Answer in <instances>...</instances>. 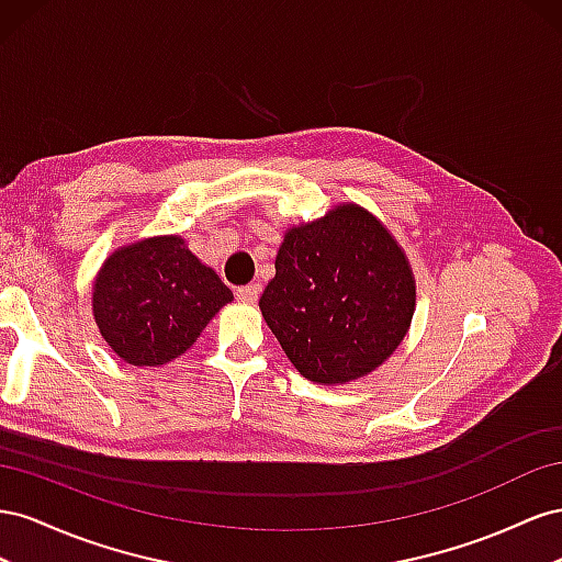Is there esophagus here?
Segmentation results:
<instances>
[{
	"instance_id": "1",
	"label": "esophagus",
	"mask_w": 562,
	"mask_h": 562,
	"mask_svg": "<svg viewBox=\"0 0 562 562\" xmlns=\"http://www.w3.org/2000/svg\"><path fill=\"white\" fill-rule=\"evenodd\" d=\"M235 296L243 303H256L261 296V284H247V286H237Z\"/></svg>"
}]
</instances>
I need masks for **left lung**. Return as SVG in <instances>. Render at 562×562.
Here are the masks:
<instances>
[{"mask_svg":"<svg viewBox=\"0 0 562 562\" xmlns=\"http://www.w3.org/2000/svg\"><path fill=\"white\" fill-rule=\"evenodd\" d=\"M259 308L303 376L341 386L379 370L403 344L416 280L391 231L344 202L286 228Z\"/></svg>","mask_w":562,"mask_h":562,"instance_id":"obj_1","label":"left lung"}]
</instances>
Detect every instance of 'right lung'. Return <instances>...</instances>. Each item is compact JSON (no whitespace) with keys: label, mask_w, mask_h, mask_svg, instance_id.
Wrapping results in <instances>:
<instances>
[{"label":"right lung","mask_w":562,"mask_h":562,"mask_svg":"<svg viewBox=\"0 0 562 562\" xmlns=\"http://www.w3.org/2000/svg\"><path fill=\"white\" fill-rule=\"evenodd\" d=\"M91 290L95 327L112 352L134 367H162L183 356L233 301L216 270L202 263L181 235L115 249Z\"/></svg>","instance_id":"right-lung-1"}]
</instances>
